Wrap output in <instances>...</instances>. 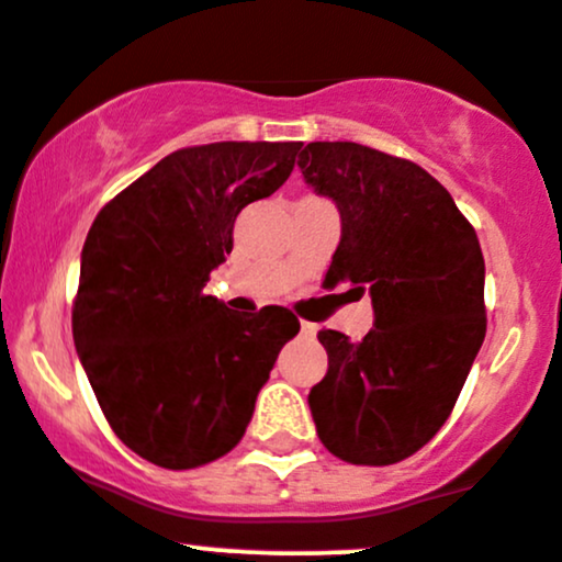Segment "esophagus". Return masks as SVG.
<instances>
[{"instance_id":"esophagus-1","label":"esophagus","mask_w":562,"mask_h":562,"mask_svg":"<svg viewBox=\"0 0 562 562\" xmlns=\"http://www.w3.org/2000/svg\"><path fill=\"white\" fill-rule=\"evenodd\" d=\"M301 334H304V336H315L317 334V326H315V323L301 321Z\"/></svg>"}]
</instances>
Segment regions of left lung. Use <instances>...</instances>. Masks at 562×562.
<instances>
[{"instance_id":"obj_1","label":"left lung","mask_w":562,"mask_h":562,"mask_svg":"<svg viewBox=\"0 0 562 562\" xmlns=\"http://www.w3.org/2000/svg\"><path fill=\"white\" fill-rule=\"evenodd\" d=\"M299 169L341 217L326 282L350 280L374 306L360 341L317 334L328 371L310 390L312 420L347 463H398L447 423L484 341L480 239L447 188L406 158L310 142Z\"/></svg>"}]
</instances>
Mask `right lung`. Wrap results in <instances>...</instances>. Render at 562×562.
Segmentation results:
<instances>
[{
    "label": "right lung",
    "instance_id": "1",
    "mask_svg": "<svg viewBox=\"0 0 562 562\" xmlns=\"http://www.w3.org/2000/svg\"><path fill=\"white\" fill-rule=\"evenodd\" d=\"M299 147H182L104 204L86 236L75 347L117 439L161 469L232 452L299 334L285 306L239 317L202 293L232 252L236 215L291 177Z\"/></svg>",
    "mask_w": 562,
    "mask_h": 562
}]
</instances>
